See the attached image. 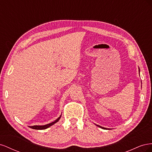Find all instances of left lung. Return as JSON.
<instances>
[{
	"instance_id": "obj_1",
	"label": "left lung",
	"mask_w": 152,
	"mask_h": 152,
	"mask_svg": "<svg viewBox=\"0 0 152 152\" xmlns=\"http://www.w3.org/2000/svg\"><path fill=\"white\" fill-rule=\"evenodd\" d=\"M139 72H140V69H139ZM96 126H98V127H101V128H102V129H107V128H104V127H103L100 126H98V125H96Z\"/></svg>"
}]
</instances>
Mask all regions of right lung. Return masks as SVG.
Returning <instances> with one entry per match:
<instances>
[{
    "label": "right lung",
    "instance_id": "right-lung-1",
    "mask_svg": "<svg viewBox=\"0 0 152 152\" xmlns=\"http://www.w3.org/2000/svg\"><path fill=\"white\" fill-rule=\"evenodd\" d=\"M61 117V115L59 116L54 122H53L50 123V124H46V125H44V126H29V127H30V128H31V129H37V130H43V129H47V128L49 127L50 126H53V124H54L55 123H56L57 122H58L59 119H60Z\"/></svg>",
    "mask_w": 152,
    "mask_h": 152
}]
</instances>
